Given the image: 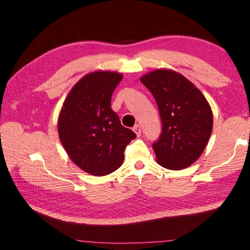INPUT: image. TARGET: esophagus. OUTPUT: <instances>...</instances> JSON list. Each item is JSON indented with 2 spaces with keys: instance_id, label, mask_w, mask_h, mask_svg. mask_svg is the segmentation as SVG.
<instances>
[{
  "instance_id": "esophagus-1",
  "label": "esophagus",
  "mask_w": 250,
  "mask_h": 250,
  "mask_svg": "<svg viewBox=\"0 0 250 250\" xmlns=\"http://www.w3.org/2000/svg\"><path fill=\"white\" fill-rule=\"evenodd\" d=\"M132 130L135 132V134L138 135V137H140L141 135V133H142V130H141V126L140 125H134L133 126V128H132Z\"/></svg>"
}]
</instances>
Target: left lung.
Returning <instances> with one entry per match:
<instances>
[{
	"label": "left lung",
	"mask_w": 250,
	"mask_h": 250,
	"mask_svg": "<svg viewBox=\"0 0 250 250\" xmlns=\"http://www.w3.org/2000/svg\"><path fill=\"white\" fill-rule=\"evenodd\" d=\"M160 110L162 133L152 148L156 161L170 170L198 160L213 129L208 102L191 81L174 71L156 70L141 78Z\"/></svg>",
	"instance_id": "left-lung-1"
}]
</instances>
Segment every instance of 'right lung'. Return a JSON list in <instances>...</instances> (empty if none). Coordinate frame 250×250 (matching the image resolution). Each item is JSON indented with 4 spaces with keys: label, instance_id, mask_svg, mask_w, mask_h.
Listing matches in <instances>:
<instances>
[{
    "label": "right lung",
    "instance_id": "obj_1",
    "mask_svg": "<svg viewBox=\"0 0 250 250\" xmlns=\"http://www.w3.org/2000/svg\"><path fill=\"white\" fill-rule=\"evenodd\" d=\"M123 76L94 72L71 89L60 110L58 134L66 153L80 169L95 176L116 171L124 151L137 138L111 109V96Z\"/></svg>",
    "mask_w": 250,
    "mask_h": 250
}]
</instances>
